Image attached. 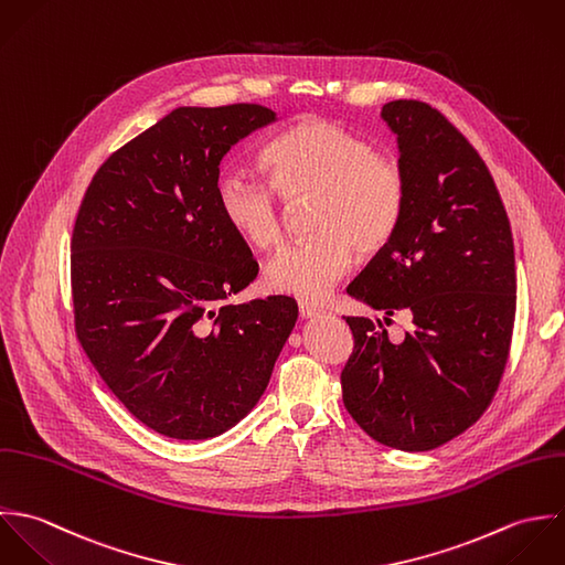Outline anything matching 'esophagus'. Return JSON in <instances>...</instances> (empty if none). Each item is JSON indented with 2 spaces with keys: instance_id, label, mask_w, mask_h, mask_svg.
I'll list each match as a JSON object with an SVG mask.
<instances>
[{
  "instance_id": "esophagus-1",
  "label": "esophagus",
  "mask_w": 565,
  "mask_h": 565,
  "mask_svg": "<svg viewBox=\"0 0 565 565\" xmlns=\"http://www.w3.org/2000/svg\"><path fill=\"white\" fill-rule=\"evenodd\" d=\"M299 315H301V319H315V317L323 315V308L312 306V303H308V301H301V303H299Z\"/></svg>"
}]
</instances>
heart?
<instances>
[{
	"instance_id": "heart-1",
	"label": "heart",
	"mask_w": 565,
	"mask_h": 565,
	"mask_svg": "<svg viewBox=\"0 0 565 565\" xmlns=\"http://www.w3.org/2000/svg\"><path fill=\"white\" fill-rule=\"evenodd\" d=\"M267 183L228 172L216 181V207L231 233L250 248L284 237L286 207L312 201L306 242L281 248L266 266L270 290L323 299L349 270L353 253L373 257L395 237L408 203L404 166L330 119H303L262 152Z\"/></svg>"
}]
</instances>
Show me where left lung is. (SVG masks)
<instances>
[{
	"instance_id": "left-lung-1",
	"label": "left lung",
	"mask_w": 565,
	"mask_h": 565,
	"mask_svg": "<svg viewBox=\"0 0 565 565\" xmlns=\"http://www.w3.org/2000/svg\"><path fill=\"white\" fill-rule=\"evenodd\" d=\"M408 203L393 242L347 292L382 310H411L415 330L388 340L380 319L344 317L353 351L342 402L377 444L426 451L448 444L491 404L515 321V253L507 210L473 146L419 100H393Z\"/></svg>"
}]
</instances>
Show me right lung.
Here are the masks:
<instances>
[{"label":"right lung","instance_id":"right-lung-1","mask_svg":"<svg viewBox=\"0 0 565 565\" xmlns=\"http://www.w3.org/2000/svg\"><path fill=\"white\" fill-rule=\"evenodd\" d=\"M262 105L179 107L100 166L72 233L74 323L126 411L181 441L212 439L264 395L299 310L228 306L257 262L216 207L231 146L275 121Z\"/></svg>","mask_w":565,"mask_h":565}]
</instances>
